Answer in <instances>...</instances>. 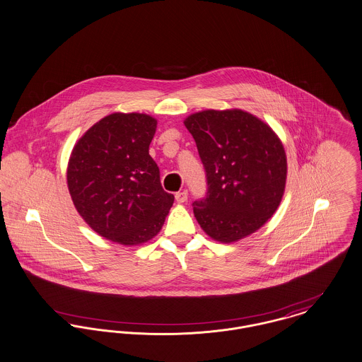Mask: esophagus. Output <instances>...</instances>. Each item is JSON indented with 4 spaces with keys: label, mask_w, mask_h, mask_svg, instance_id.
Masks as SVG:
<instances>
[{
    "label": "esophagus",
    "mask_w": 362,
    "mask_h": 362,
    "mask_svg": "<svg viewBox=\"0 0 362 362\" xmlns=\"http://www.w3.org/2000/svg\"><path fill=\"white\" fill-rule=\"evenodd\" d=\"M175 198H176V201H177L179 204H183V202H186V201H187V192H186V190L177 192V193L175 194Z\"/></svg>",
    "instance_id": "1"
}]
</instances>
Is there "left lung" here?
Wrapping results in <instances>:
<instances>
[{
    "mask_svg": "<svg viewBox=\"0 0 362 362\" xmlns=\"http://www.w3.org/2000/svg\"><path fill=\"white\" fill-rule=\"evenodd\" d=\"M206 172L208 193L194 216L212 240L240 241L279 209L286 185V154L269 124L241 109L202 110L185 118Z\"/></svg>",
    "mask_w": 362,
    "mask_h": 362,
    "instance_id": "1",
    "label": "left lung"
}]
</instances>
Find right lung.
<instances>
[{"label":"right lung","instance_id":"obj_1","mask_svg":"<svg viewBox=\"0 0 362 362\" xmlns=\"http://www.w3.org/2000/svg\"><path fill=\"white\" fill-rule=\"evenodd\" d=\"M157 119L144 112H112L73 147L67 186L85 223L121 245H140L163 228L175 197L164 192L148 154Z\"/></svg>","mask_w":362,"mask_h":362}]
</instances>
